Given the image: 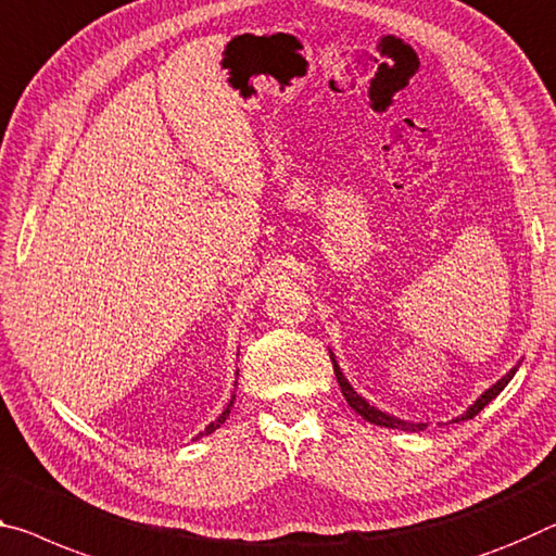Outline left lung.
I'll list each match as a JSON object with an SVG mask.
<instances>
[{
  "label": "left lung",
  "instance_id": "left-lung-1",
  "mask_svg": "<svg viewBox=\"0 0 556 556\" xmlns=\"http://www.w3.org/2000/svg\"><path fill=\"white\" fill-rule=\"evenodd\" d=\"M515 371L517 368H513V371H509L505 378H500V381L492 386V389H488L484 391L478 401L472 403V408L465 413L463 416V420H470V418H475L478 416V413L484 408V405H488L492 399H495V395H500V391L505 389V386L513 381V376H515ZM333 374H337V381H339V386H341V393H343V399H346V403L351 405V408H354L361 418L364 420H368V422H376V426H383V428H401V430H422L426 426H413V422H403V420H395V418H391V416H386V413H381V410H376L374 405H368L364 399H361V395L351 389V386L346 383V378H343V374L339 371V366H337V361H333Z\"/></svg>",
  "mask_w": 556,
  "mask_h": 556
}]
</instances>
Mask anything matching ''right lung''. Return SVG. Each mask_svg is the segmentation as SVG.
<instances>
[{
    "instance_id": "add662e5",
    "label": "right lung",
    "mask_w": 556,
    "mask_h": 556,
    "mask_svg": "<svg viewBox=\"0 0 556 556\" xmlns=\"http://www.w3.org/2000/svg\"><path fill=\"white\" fill-rule=\"evenodd\" d=\"M232 403H235V395H232V401H230V405H227V408L223 410V416H219L215 422H210V426L205 428V435H210V433H213V430H217L219 426H223V422L227 420V416H230V408H232Z\"/></svg>"
}]
</instances>
